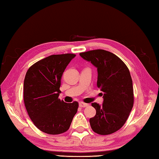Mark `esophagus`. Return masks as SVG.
<instances>
[{"instance_id":"1","label":"esophagus","mask_w":159,"mask_h":159,"mask_svg":"<svg viewBox=\"0 0 159 159\" xmlns=\"http://www.w3.org/2000/svg\"><path fill=\"white\" fill-rule=\"evenodd\" d=\"M79 105H80V107H87L89 106V104H88L83 103V102H80Z\"/></svg>"}]
</instances>
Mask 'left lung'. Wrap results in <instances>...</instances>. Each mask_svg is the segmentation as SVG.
<instances>
[{
	"label": "left lung",
	"mask_w": 159,
	"mask_h": 159,
	"mask_svg": "<svg viewBox=\"0 0 159 159\" xmlns=\"http://www.w3.org/2000/svg\"><path fill=\"white\" fill-rule=\"evenodd\" d=\"M97 69V87L103 92L102 105L94 102L96 115L90 118L95 133L108 135L121 129L127 120L134 104L133 83L126 65L116 55L104 50L80 53Z\"/></svg>",
	"instance_id": "left-lung-1"
}]
</instances>
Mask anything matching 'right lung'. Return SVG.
Here are the masks:
<instances>
[{
	"instance_id": "right-lung-1",
	"label": "right lung",
	"mask_w": 159,
	"mask_h": 159,
	"mask_svg": "<svg viewBox=\"0 0 159 159\" xmlns=\"http://www.w3.org/2000/svg\"><path fill=\"white\" fill-rule=\"evenodd\" d=\"M76 55H53L29 68L23 84L24 103L38 129L48 134L69 129L78 109L77 102L65 103L58 98L63 72Z\"/></svg>"
}]
</instances>
